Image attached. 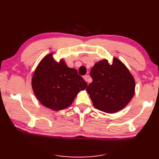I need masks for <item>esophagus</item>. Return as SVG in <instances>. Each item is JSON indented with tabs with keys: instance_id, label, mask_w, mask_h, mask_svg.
I'll return each mask as SVG.
<instances>
[{
	"instance_id": "obj_1",
	"label": "esophagus",
	"mask_w": 159,
	"mask_h": 159,
	"mask_svg": "<svg viewBox=\"0 0 159 159\" xmlns=\"http://www.w3.org/2000/svg\"><path fill=\"white\" fill-rule=\"evenodd\" d=\"M83 78H84V80L85 81H87L88 83H89V82H90L89 80V76H88V75H84V76L83 77Z\"/></svg>"
}]
</instances>
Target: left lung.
Wrapping results in <instances>:
<instances>
[{
	"label": "left lung",
	"instance_id": "8db88e82",
	"mask_svg": "<svg viewBox=\"0 0 159 159\" xmlns=\"http://www.w3.org/2000/svg\"><path fill=\"white\" fill-rule=\"evenodd\" d=\"M90 75L93 81L88 86L94 107L105 113H114L121 110L133 98L135 81L123 62L114 57L112 64L107 60L93 66Z\"/></svg>",
	"mask_w": 159,
	"mask_h": 159
}]
</instances>
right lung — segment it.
I'll use <instances>...</instances> for the list:
<instances>
[{
    "mask_svg": "<svg viewBox=\"0 0 159 159\" xmlns=\"http://www.w3.org/2000/svg\"><path fill=\"white\" fill-rule=\"evenodd\" d=\"M52 56V53L46 55L38 65L32 78V87L40 103L59 111L70 107L88 84L75 69L68 68L63 59L56 61Z\"/></svg>",
    "mask_w": 159,
    "mask_h": 159,
    "instance_id": "1",
    "label": "right lung"
}]
</instances>
